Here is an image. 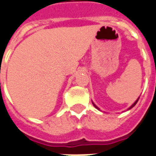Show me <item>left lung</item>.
<instances>
[{"label": "left lung", "instance_id": "left-lung-1", "mask_svg": "<svg viewBox=\"0 0 156 156\" xmlns=\"http://www.w3.org/2000/svg\"><path fill=\"white\" fill-rule=\"evenodd\" d=\"M138 99H139V97H138V98H137V99H136V100L135 101V102H134V103H133V104L131 105V107H130V108H128V110H130V109H131V108H133V107H134V106H135V105L136 104V102L138 101ZM92 103H93V105H94V107H95V108H96V109H98V110H100V108H98V107H97V106H96V105L95 104V103H94L93 101H92Z\"/></svg>", "mask_w": 156, "mask_h": 156}]
</instances>
